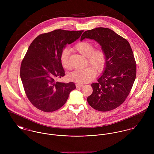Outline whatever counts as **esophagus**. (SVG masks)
<instances>
[{
	"mask_svg": "<svg viewBox=\"0 0 154 154\" xmlns=\"http://www.w3.org/2000/svg\"><path fill=\"white\" fill-rule=\"evenodd\" d=\"M83 86H84V85H82V84H76V88H82V87H83Z\"/></svg>",
	"mask_w": 154,
	"mask_h": 154,
	"instance_id": "34e87169",
	"label": "esophagus"
}]
</instances>
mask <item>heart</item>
<instances>
[{"label":"heart","instance_id":"b5f03b06","mask_svg":"<svg viewBox=\"0 0 154 154\" xmlns=\"http://www.w3.org/2000/svg\"><path fill=\"white\" fill-rule=\"evenodd\" d=\"M94 45L88 41H81L77 43L73 48L82 55L87 57L88 63L92 66L83 69H76L67 75V78L71 81L78 84H85L92 81L95 76L97 70L102 71L106 65L107 56L104 50L101 48H94ZM69 51L65 48L60 56L62 66L66 69L70 68L69 62Z\"/></svg>","mask_w":154,"mask_h":154}]
</instances>
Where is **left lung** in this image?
I'll return each instance as SVG.
<instances>
[{"label": "left lung", "mask_w": 154, "mask_h": 154, "mask_svg": "<svg viewBox=\"0 0 154 154\" xmlns=\"http://www.w3.org/2000/svg\"><path fill=\"white\" fill-rule=\"evenodd\" d=\"M94 40L104 50L107 62L98 82L91 84L92 93L88 104L100 111H108L120 106L126 99L136 78V66L131 47L125 38L107 28L85 31L81 41Z\"/></svg>", "instance_id": "1"}]
</instances>
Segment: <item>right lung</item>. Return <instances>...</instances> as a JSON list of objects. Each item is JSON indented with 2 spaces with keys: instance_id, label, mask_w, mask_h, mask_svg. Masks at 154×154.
<instances>
[{
  "instance_id": "1",
  "label": "right lung",
  "mask_w": 154,
  "mask_h": 154,
  "mask_svg": "<svg viewBox=\"0 0 154 154\" xmlns=\"http://www.w3.org/2000/svg\"><path fill=\"white\" fill-rule=\"evenodd\" d=\"M83 31L56 29L39 35L29 46L21 63L20 76L28 100L37 109L44 112L59 109L76 88L72 82L56 80L65 75L60 60L61 52Z\"/></svg>"
}]
</instances>
